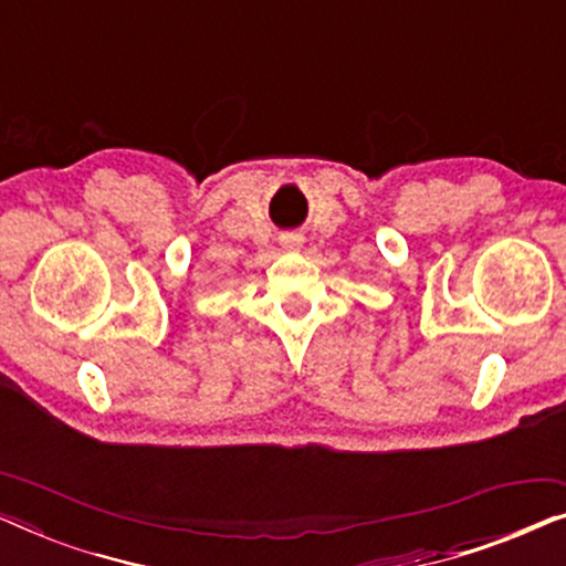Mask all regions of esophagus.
Wrapping results in <instances>:
<instances>
[{
    "mask_svg": "<svg viewBox=\"0 0 566 566\" xmlns=\"http://www.w3.org/2000/svg\"><path fill=\"white\" fill-rule=\"evenodd\" d=\"M301 242H304V237L301 234H283L281 237V244L285 247V250H298Z\"/></svg>",
    "mask_w": 566,
    "mask_h": 566,
    "instance_id": "34e87169",
    "label": "esophagus"
}]
</instances>
